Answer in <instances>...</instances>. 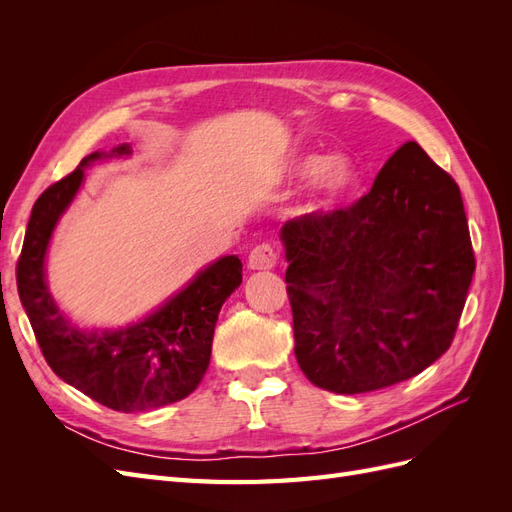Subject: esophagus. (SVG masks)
<instances>
[{
	"label": "esophagus",
	"instance_id": "obj_1",
	"mask_svg": "<svg viewBox=\"0 0 512 512\" xmlns=\"http://www.w3.org/2000/svg\"><path fill=\"white\" fill-rule=\"evenodd\" d=\"M277 258H280V254H277V250L271 243H260L250 252V258H247V267L254 271H267L277 265Z\"/></svg>",
	"mask_w": 512,
	"mask_h": 512
}]
</instances>
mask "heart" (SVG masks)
Instances as JSON below:
<instances>
[{
  "label": "heart",
  "mask_w": 512,
  "mask_h": 512,
  "mask_svg": "<svg viewBox=\"0 0 512 512\" xmlns=\"http://www.w3.org/2000/svg\"><path fill=\"white\" fill-rule=\"evenodd\" d=\"M292 173L299 179L318 177V192L324 203H335L354 190L359 183V168L348 156H320V153H309L292 164Z\"/></svg>",
  "instance_id": "b5f03b06"
}]
</instances>
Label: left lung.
I'll list each match as a JSON object with an SVG mask.
<instances>
[{
  "label": "left lung",
  "instance_id": "left-lung-1",
  "mask_svg": "<svg viewBox=\"0 0 512 512\" xmlns=\"http://www.w3.org/2000/svg\"><path fill=\"white\" fill-rule=\"evenodd\" d=\"M294 354L324 391L421 374L451 348L476 269L459 185L401 145L350 207L282 226Z\"/></svg>",
  "mask_w": 512,
  "mask_h": 512
}]
</instances>
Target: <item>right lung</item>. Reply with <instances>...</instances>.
<instances>
[{"mask_svg": "<svg viewBox=\"0 0 512 512\" xmlns=\"http://www.w3.org/2000/svg\"><path fill=\"white\" fill-rule=\"evenodd\" d=\"M130 153L128 143L91 153L40 194L17 262V288L44 359L61 380L111 410L145 412L185 399L203 380L215 322L243 280V265L237 256L215 260L151 316L126 329L85 333L72 327L46 286L44 256L85 168Z\"/></svg>", "mask_w": 512, "mask_h": 512, "instance_id": "add662e5", "label": "right lung"}]
</instances>
